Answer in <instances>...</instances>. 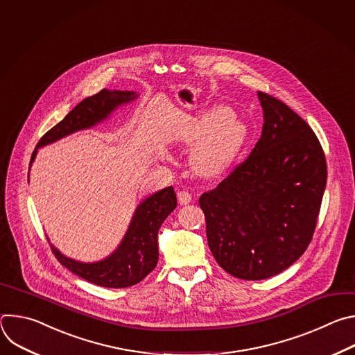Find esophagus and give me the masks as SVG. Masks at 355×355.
Wrapping results in <instances>:
<instances>
[{
	"instance_id": "1",
	"label": "esophagus",
	"mask_w": 355,
	"mask_h": 355,
	"mask_svg": "<svg viewBox=\"0 0 355 355\" xmlns=\"http://www.w3.org/2000/svg\"><path fill=\"white\" fill-rule=\"evenodd\" d=\"M177 198H178V202L181 205H188L189 202L192 200V196H191V193L188 192V191H185V189H182V191H178V193H177Z\"/></svg>"
}]
</instances>
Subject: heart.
Masks as SVG:
<instances>
[{
    "mask_svg": "<svg viewBox=\"0 0 355 355\" xmlns=\"http://www.w3.org/2000/svg\"><path fill=\"white\" fill-rule=\"evenodd\" d=\"M181 139L195 141L191 163L202 175L219 173L237 153L245 139V126L227 107H214L191 118L181 130Z\"/></svg>",
    "mask_w": 355,
    "mask_h": 355,
    "instance_id": "1",
    "label": "heart"
}]
</instances>
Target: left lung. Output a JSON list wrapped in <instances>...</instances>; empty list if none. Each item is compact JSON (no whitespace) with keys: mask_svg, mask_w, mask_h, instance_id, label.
I'll return each instance as SVG.
<instances>
[{"mask_svg":"<svg viewBox=\"0 0 355 355\" xmlns=\"http://www.w3.org/2000/svg\"><path fill=\"white\" fill-rule=\"evenodd\" d=\"M257 95L261 137L227 178L199 198L215 260L248 281L274 277L305 252L327 181L326 157L311 126L279 99Z\"/></svg>","mask_w":355,"mask_h":355,"instance_id":"left-lung-1","label":"left lung"}]
</instances>
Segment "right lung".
Wrapping results in <instances>:
<instances>
[{
    "instance_id": "1",
    "label": "right lung",
    "mask_w": 355,
    "mask_h": 355,
    "mask_svg": "<svg viewBox=\"0 0 355 355\" xmlns=\"http://www.w3.org/2000/svg\"><path fill=\"white\" fill-rule=\"evenodd\" d=\"M137 96L139 94L135 91L104 88L98 94L83 99L62 122L43 135L32 153L31 166L35 162L37 148L78 130L94 128L110 118L118 107L132 103ZM175 207L177 196L173 187H167L143 199L135 209L119 245L112 251V254L101 261L81 263L66 257L53 244L50 245L60 264L83 279L105 288L132 286L147 277L157 266L159 229Z\"/></svg>"
}]
</instances>
